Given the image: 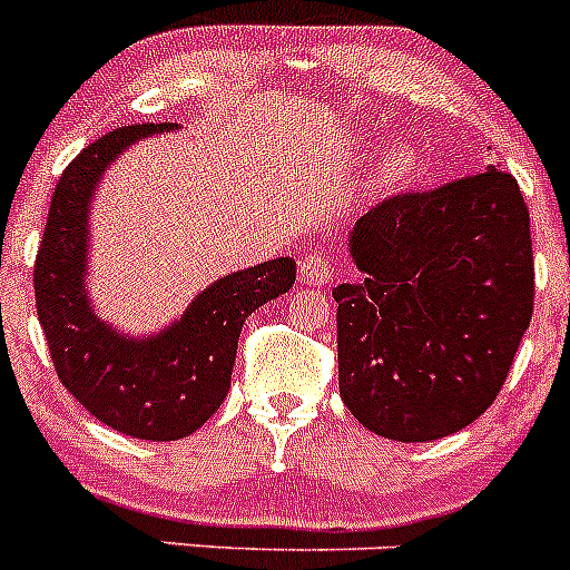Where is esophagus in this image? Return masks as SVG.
Here are the masks:
<instances>
[{
    "label": "esophagus",
    "mask_w": 570,
    "mask_h": 570,
    "mask_svg": "<svg viewBox=\"0 0 570 570\" xmlns=\"http://www.w3.org/2000/svg\"><path fill=\"white\" fill-rule=\"evenodd\" d=\"M299 276L305 285H314V288H322L334 279V268L328 265V259L322 254H305L299 259Z\"/></svg>",
    "instance_id": "esophagus-1"
}]
</instances>
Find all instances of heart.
Returning a JSON list of instances; mask_svg holds the SVG:
<instances>
[{"instance_id":"b5f03b06","label":"heart","mask_w":570,"mask_h":570,"mask_svg":"<svg viewBox=\"0 0 570 570\" xmlns=\"http://www.w3.org/2000/svg\"><path fill=\"white\" fill-rule=\"evenodd\" d=\"M414 168H416V150L407 142H394L385 154L380 156L374 176H371V185H374L376 190L396 188V185H402L407 176L414 174Z\"/></svg>"}]
</instances>
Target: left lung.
Masks as SVG:
<instances>
[{
  "instance_id": "1",
  "label": "left lung",
  "mask_w": 570,
  "mask_h": 570,
  "mask_svg": "<svg viewBox=\"0 0 570 570\" xmlns=\"http://www.w3.org/2000/svg\"><path fill=\"white\" fill-rule=\"evenodd\" d=\"M360 276L334 288L340 394L367 431L431 442L480 420L531 325L520 185L497 165L376 205L347 234Z\"/></svg>"
}]
</instances>
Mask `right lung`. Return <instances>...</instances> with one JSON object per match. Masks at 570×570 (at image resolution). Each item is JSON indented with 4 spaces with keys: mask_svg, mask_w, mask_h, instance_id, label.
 <instances>
[{
    "mask_svg": "<svg viewBox=\"0 0 570 570\" xmlns=\"http://www.w3.org/2000/svg\"><path fill=\"white\" fill-rule=\"evenodd\" d=\"M170 130L174 122L130 125L88 145L59 176L33 265L37 314L62 385L90 416L150 442L183 440L216 414L228 396L242 325L296 279L291 256L236 271L145 336L122 334L97 314L88 296L94 196L130 145Z\"/></svg>",
    "mask_w": 570,
    "mask_h": 570,
    "instance_id": "obj_1",
    "label": "right lung"
}]
</instances>
